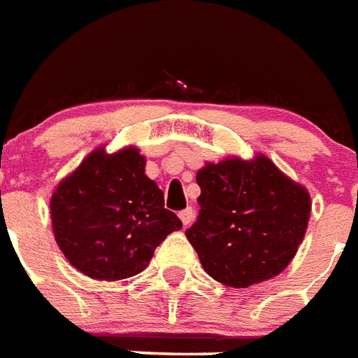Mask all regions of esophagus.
Segmentation results:
<instances>
[{"label": "esophagus", "instance_id": "esophagus-1", "mask_svg": "<svg viewBox=\"0 0 358 358\" xmlns=\"http://www.w3.org/2000/svg\"><path fill=\"white\" fill-rule=\"evenodd\" d=\"M178 216H180V220H182V224L187 227L193 222V218H195V210H193L192 206H187V208H184V210H182Z\"/></svg>", "mask_w": 358, "mask_h": 358}]
</instances>
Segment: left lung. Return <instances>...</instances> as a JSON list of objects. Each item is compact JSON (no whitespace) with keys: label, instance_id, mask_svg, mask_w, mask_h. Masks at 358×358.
<instances>
[{"label":"left lung","instance_id":"8db88e82","mask_svg":"<svg viewBox=\"0 0 358 358\" xmlns=\"http://www.w3.org/2000/svg\"><path fill=\"white\" fill-rule=\"evenodd\" d=\"M199 216L186 229L205 271L246 288L279 275L303 239L309 193L267 157L227 159L197 172Z\"/></svg>","mask_w":358,"mask_h":358}]
</instances>
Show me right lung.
Here are the masks:
<instances>
[{
	"label": "right lung",
	"instance_id": "right-lung-1",
	"mask_svg": "<svg viewBox=\"0 0 358 358\" xmlns=\"http://www.w3.org/2000/svg\"><path fill=\"white\" fill-rule=\"evenodd\" d=\"M144 165L134 148L113 155L96 150L52 193L55 239L71 266L91 279L138 275L166 235L182 229Z\"/></svg>",
	"mask_w": 358,
	"mask_h": 358
}]
</instances>
